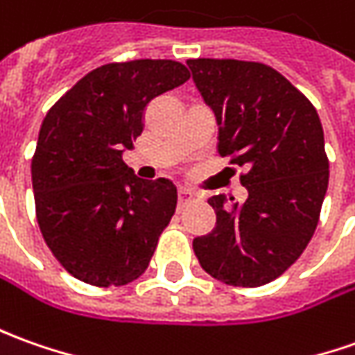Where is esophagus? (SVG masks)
Returning <instances> with one entry per match:
<instances>
[{"mask_svg":"<svg viewBox=\"0 0 355 355\" xmlns=\"http://www.w3.org/2000/svg\"><path fill=\"white\" fill-rule=\"evenodd\" d=\"M194 200H198L196 192L187 190V188H180V190H178V206H180V208L190 204V202H194Z\"/></svg>","mask_w":355,"mask_h":355,"instance_id":"1","label":"esophagus"}]
</instances>
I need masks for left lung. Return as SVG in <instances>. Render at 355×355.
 I'll use <instances>...</instances> for the list:
<instances>
[{
    "label": "left lung",
    "mask_w": 355,
    "mask_h": 355,
    "mask_svg": "<svg viewBox=\"0 0 355 355\" xmlns=\"http://www.w3.org/2000/svg\"><path fill=\"white\" fill-rule=\"evenodd\" d=\"M219 126L218 151L247 168L245 204L211 196L216 227L194 239L200 266L227 286L259 288L301 257L329 188L322 124L274 67L243 60L187 62Z\"/></svg>",
    "instance_id": "left-lung-1"
}]
</instances>
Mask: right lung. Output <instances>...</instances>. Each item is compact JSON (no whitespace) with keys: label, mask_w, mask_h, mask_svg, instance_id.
<instances>
[{"label":"right lung","mask_w":355,"mask_h":355,"mask_svg":"<svg viewBox=\"0 0 355 355\" xmlns=\"http://www.w3.org/2000/svg\"><path fill=\"white\" fill-rule=\"evenodd\" d=\"M188 79L173 60L107 64L46 112L31 165L36 219L73 278L126 286L149 266L177 188L167 178H137L122 153L141 134L147 105Z\"/></svg>","instance_id":"obj_1"}]
</instances>
